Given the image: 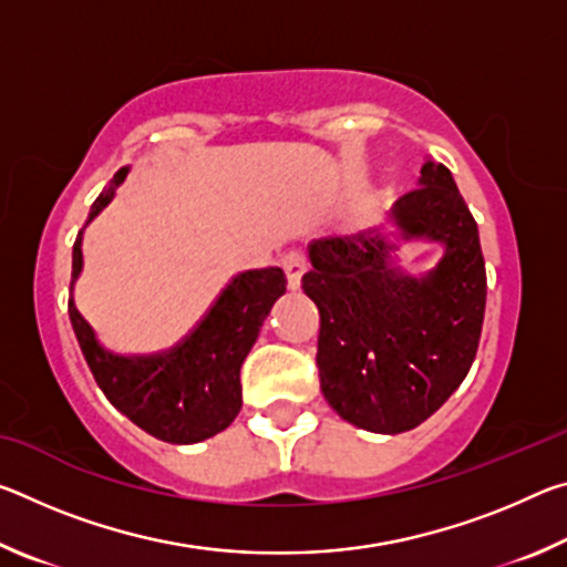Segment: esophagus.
Returning a JSON list of instances; mask_svg holds the SVG:
<instances>
[{
	"instance_id": "esophagus-1",
	"label": "esophagus",
	"mask_w": 567,
	"mask_h": 567,
	"mask_svg": "<svg viewBox=\"0 0 567 567\" xmlns=\"http://www.w3.org/2000/svg\"><path fill=\"white\" fill-rule=\"evenodd\" d=\"M282 270L287 275V285H290V290H297L302 282V275L307 272V257L302 252H287L282 257Z\"/></svg>"
}]
</instances>
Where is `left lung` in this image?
Returning <instances> with one entry per match:
<instances>
[{
  "label": "left lung",
  "mask_w": 567,
  "mask_h": 567,
  "mask_svg": "<svg viewBox=\"0 0 567 567\" xmlns=\"http://www.w3.org/2000/svg\"><path fill=\"white\" fill-rule=\"evenodd\" d=\"M400 239H433L443 260L422 277L392 262L390 235L322 237L302 290L320 310V388L342 420L398 435L425 422L465 380L485 318L487 277L477 223L445 165L390 207Z\"/></svg>",
  "instance_id": "1"
}]
</instances>
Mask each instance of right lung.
Here are the masks:
<instances>
[{
  "label": "right lung",
  "mask_w": 567,
  "mask_h": 567,
  "mask_svg": "<svg viewBox=\"0 0 567 567\" xmlns=\"http://www.w3.org/2000/svg\"><path fill=\"white\" fill-rule=\"evenodd\" d=\"M127 167L114 175L90 209L87 227L112 203ZM72 247V285L82 272V233ZM280 267L247 270L229 280L195 330L175 348L157 354H120L100 342L92 324L70 297V320L94 380L107 400L134 425L172 445L207 440L237 417L243 408L239 368L252 350L275 300L285 295Z\"/></svg>",
  "instance_id": "right-lung-1"
}]
</instances>
